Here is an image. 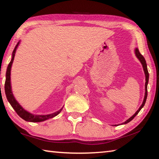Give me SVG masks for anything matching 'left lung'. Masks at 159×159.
Wrapping results in <instances>:
<instances>
[{"mask_svg":"<svg viewBox=\"0 0 159 159\" xmlns=\"http://www.w3.org/2000/svg\"><path fill=\"white\" fill-rule=\"evenodd\" d=\"M134 54H135L136 57L138 59V60H139V61H140L142 65V67H143V70L144 71V74H145V80H146V82H145V93H144V100L143 102H142V105L139 107V108L138 109V111H137L135 112V114H134L132 116L128 118V120H126L125 121L124 123H123L122 124H126V123H129L130 121H131L133 119V118L136 116V115L138 114V113L139 112V111L142 109V107H143L144 106V104L145 102H146V100H147V85H148V82H149V72H148V70H147V63H146V61H145V59L144 57L142 56L140 52H139V50L138 48H135L134 49ZM116 126V125H114Z\"/></svg>","mask_w":159,"mask_h":159,"instance_id":"obj_1","label":"left lung"}]
</instances>
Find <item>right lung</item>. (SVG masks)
<instances>
[{
    "label": "right lung",
    "instance_id": "right-lung-1",
    "mask_svg": "<svg viewBox=\"0 0 159 159\" xmlns=\"http://www.w3.org/2000/svg\"><path fill=\"white\" fill-rule=\"evenodd\" d=\"M20 43V41H19L17 43V44L16 45L15 49L12 52L11 61H10V62L9 63L8 66H7V68L6 74H5L6 79H5V95H6V98L7 99V101L9 102L10 105H11L12 108L15 109V111L17 112V114L20 116L21 118H23L24 120H25L26 121L34 122V123L44 121V120H45L49 119V118H52L53 117L56 116L57 115H58L61 112V110H62L64 107H62V108L59 110V111H56L55 113H52V114H46V115H36V114H31V113L29 112L28 111H26V110L24 109L23 107H21L20 104H19V102L16 100V99L14 97V95H13V93L12 91L10 75H11V68H12L13 61H14L16 50H17Z\"/></svg>",
    "mask_w": 159,
    "mask_h": 159
}]
</instances>
